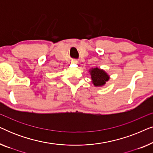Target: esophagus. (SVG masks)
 <instances>
[{"instance_id":"obj_1","label":"esophagus","mask_w":153,"mask_h":153,"mask_svg":"<svg viewBox=\"0 0 153 153\" xmlns=\"http://www.w3.org/2000/svg\"><path fill=\"white\" fill-rule=\"evenodd\" d=\"M72 64H78V61L76 60H72Z\"/></svg>"}]
</instances>
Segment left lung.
I'll use <instances>...</instances> for the list:
<instances>
[{
	"label": "left lung",
	"mask_w": 153,
	"mask_h": 153,
	"mask_svg": "<svg viewBox=\"0 0 153 153\" xmlns=\"http://www.w3.org/2000/svg\"><path fill=\"white\" fill-rule=\"evenodd\" d=\"M89 72L91 75L92 83L95 87L103 86L110 79L109 75L105 71L98 68H91Z\"/></svg>",
	"instance_id": "obj_1"
}]
</instances>
